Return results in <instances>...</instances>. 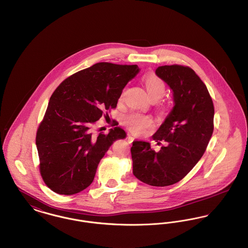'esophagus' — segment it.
Listing matches in <instances>:
<instances>
[{"label":"esophagus","mask_w":248,"mask_h":248,"mask_svg":"<svg viewBox=\"0 0 248 248\" xmlns=\"http://www.w3.org/2000/svg\"><path fill=\"white\" fill-rule=\"evenodd\" d=\"M134 140H135V139H134L133 136H128V137H127V142H128L129 144H131L132 142L134 141Z\"/></svg>","instance_id":"1"}]
</instances>
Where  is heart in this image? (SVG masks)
Masks as SVG:
<instances>
[{"label":"heart","instance_id":"1","mask_svg":"<svg viewBox=\"0 0 248 248\" xmlns=\"http://www.w3.org/2000/svg\"><path fill=\"white\" fill-rule=\"evenodd\" d=\"M143 83L149 95L153 97L160 98L165 93V85L162 79L155 75H148L143 78ZM125 124L136 134L141 133L143 130L147 128L152 124V118L150 116L144 115L139 112L130 113L126 116Z\"/></svg>","mask_w":248,"mask_h":248}]
</instances>
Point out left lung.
Returning <instances> with one entry per match:
<instances>
[{"instance_id":"obj_1","label":"left lung","mask_w":248,"mask_h":248,"mask_svg":"<svg viewBox=\"0 0 248 248\" xmlns=\"http://www.w3.org/2000/svg\"><path fill=\"white\" fill-rule=\"evenodd\" d=\"M173 91L174 107L153 136L151 143L134 141L131 148L133 174L156 187L173 185L199 162L212 137L214 105L209 92L195 71L181 65L161 66L155 71Z\"/></svg>"}]
</instances>
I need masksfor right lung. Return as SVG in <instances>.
<instances>
[{
  "instance_id": "obj_1",
  "label": "right lung",
  "mask_w": 248,
  "mask_h": 248,
  "mask_svg": "<svg viewBox=\"0 0 248 248\" xmlns=\"http://www.w3.org/2000/svg\"><path fill=\"white\" fill-rule=\"evenodd\" d=\"M139 71L138 65L99 62L57 87L36 135L40 173L49 189L72 195L90 186L109 147L126 138L119 126L96 136L90 128L116 108L123 89Z\"/></svg>"
}]
</instances>
